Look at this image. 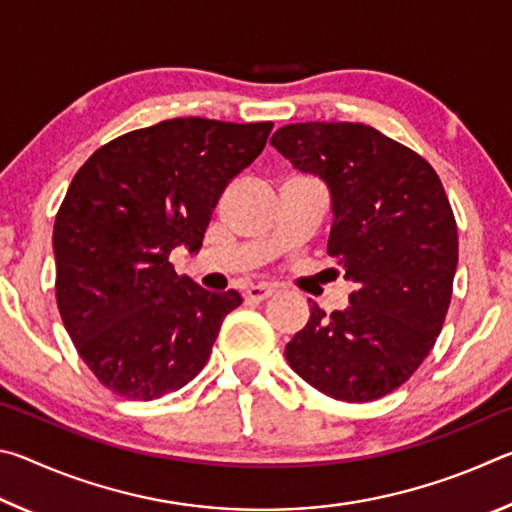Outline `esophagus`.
Wrapping results in <instances>:
<instances>
[{
	"label": "esophagus",
	"instance_id": "esophagus-1",
	"mask_svg": "<svg viewBox=\"0 0 512 512\" xmlns=\"http://www.w3.org/2000/svg\"><path fill=\"white\" fill-rule=\"evenodd\" d=\"M275 293V287H271V284H250V287L246 289V298L248 300H268Z\"/></svg>",
	"mask_w": 512,
	"mask_h": 512
}]
</instances>
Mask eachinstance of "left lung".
Wrapping results in <instances>:
<instances>
[{
    "instance_id": "obj_1",
    "label": "left lung",
    "mask_w": 512,
    "mask_h": 512,
    "mask_svg": "<svg viewBox=\"0 0 512 512\" xmlns=\"http://www.w3.org/2000/svg\"><path fill=\"white\" fill-rule=\"evenodd\" d=\"M271 144L332 194L327 255L354 282L350 307L307 325L289 366L334 400H379L409 379L443 329L458 264L452 205L431 164L372 126L307 121Z\"/></svg>"
}]
</instances>
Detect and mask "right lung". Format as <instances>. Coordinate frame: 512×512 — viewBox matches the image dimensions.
<instances>
[{
	"mask_svg": "<svg viewBox=\"0 0 512 512\" xmlns=\"http://www.w3.org/2000/svg\"><path fill=\"white\" fill-rule=\"evenodd\" d=\"M271 121L178 117L117 137L76 171L54 223L56 300L69 339L108 391L155 400L210 359L235 291L169 262L196 253L223 189L264 151Z\"/></svg>",
	"mask_w": 512,
	"mask_h": 512,
	"instance_id": "1",
	"label": "right lung"
}]
</instances>
